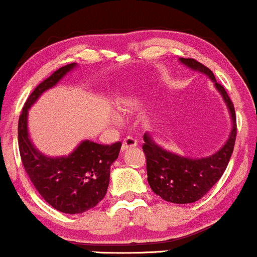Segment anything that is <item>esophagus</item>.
I'll return each mask as SVG.
<instances>
[{
    "label": "esophagus",
    "instance_id": "esophagus-1",
    "mask_svg": "<svg viewBox=\"0 0 257 257\" xmlns=\"http://www.w3.org/2000/svg\"><path fill=\"white\" fill-rule=\"evenodd\" d=\"M137 145H138L137 139H134L133 137H126L122 143V151L131 149V147H135Z\"/></svg>",
    "mask_w": 257,
    "mask_h": 257
}]
</instances>
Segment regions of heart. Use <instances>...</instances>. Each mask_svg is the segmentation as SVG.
I'll list each match as a JSON object with an SVG mask.
<instances>
[{"label": "heart", "instance_id": "1", "mask_svg": "<svg viewBox=\"0 0 257 257\" xmlns=\"http://www.w3.org/2000/svg\"><path fill=\"white\" fill-rule=\"evenodd\" d=\"M134 100L133 99H126V100H124V101H123V107L124 108H129V107H132L133 105H134Z\"/></svg>", "mask_w": 257, "mask_h": 257}]
</instances>
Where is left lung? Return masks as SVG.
<instances>
[{"label": "left lung", "mask_w": 257, "mask_h": 257, "mask_svg": "<svg viewBox=\"0 0 257 257\" xmlns=\"http://www.w3.org/2000/svg\"><path fill=\"white\" fill-rule=\"evenodd\" d=\"M181 63L211 78L227 104L232 117V132L228 140L213 156L205 158H187L166 151L156 145L149 135H144L143 151L146 157L147 181L150 187L162 199L176 204L197 202L221 179L231 159L237 138V118L233 102L228 94L215 79L214 73L205 65L192 58H181Z\"/></svg>", "instance_id": "1"}]
</instances>
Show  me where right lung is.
I'll return each instance as SVG.
<instances>
[{
    "mask_svg": "<svg viewBox=\"0 0 257 257\" xmlns=\"http://www.w3.org/2000/svg\"><path fill=\"white\" fill-rule=\"evenodd\" d=\"M75 63L53 72L35 88L25 101L18 122V144L26 174L42 198L61 213L81 214L105 197L111 164L118 157L120 141L101 145L85 140L67 157L51 158L35 149L29 139L28 110L44 90L54 87Z\"/></svg>",
    "mask_w": 257,
    "mask_h": 257,
    "instance_id": "1",
    "label": "right lung"
}]
</instances>
